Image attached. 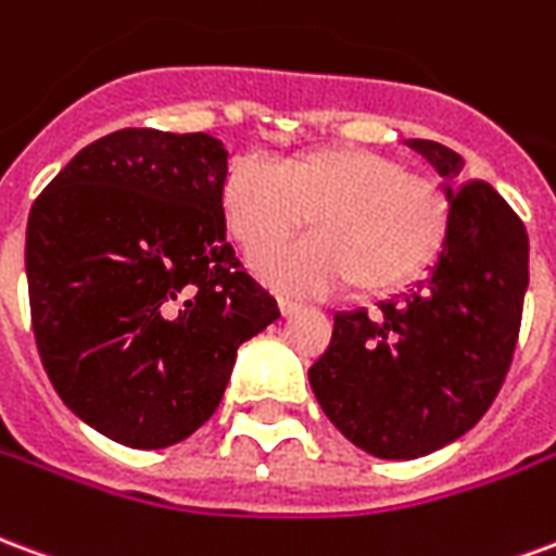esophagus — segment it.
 I'll return each mask as SVG.
<instances>
[{
	"instance_id": "1",
	"label": "esophagus",
	"mask_w": 556,
	"mask_h": 556,
	"mask_svg": "<svg viewBox=\"0 0 556 556\" xmlns=\"http://www.w3.org/2000/svg\"><path fill=\"white\" fill-rule=\"evenodd\" d=\"M278 307H281L283 317H293V314L302 311V302H295V299H290V295H281V299H278Z\"/></svg>"
}]
</instances>
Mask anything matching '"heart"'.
<instances>
[{"label":"heart","mask_w":556,"mask_h":556,"mask_svg":"<svg viewBox=\"0 0 556 556\" xmlns=\"http://www.w3.org/2000/svg\"><path fill=\"white\" fill-rule=\"evenodd\" d=\"M218 206L245 254L273 249L311 222L314 237L254 263L266 281L295 293L346 283L358 295L394 293L427 269L447 228L444 198L427 177L364 148H314L281 165L237 156Z\"/></svg>","instance_id":"b5f03b06"}]
</instances>
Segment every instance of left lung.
Listing matches in <instances>:
<instances>
[{"label":"left lung","mask_w":556,"mask_h":556,"mask_svg":"<svg viewBox=\"0 0 556 556\" xmlns=\"http://www.w3.org/2000/svg\"><path fill=\"white\" fill-rule=\"evenodd\" d=\"M456 180V150L412 139ZM447 233L427 281L403 299L334 314L328 350L307 370L326 417L379 459H417L489 412L513 364L528 290V230L483 180L444 186Z\"/></svg>","instance_id":"left-lung-1"}]
</instances>
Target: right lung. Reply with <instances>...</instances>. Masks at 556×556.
<instances>
[{
  "label": "right lung",
  "mask_w": 556,
  "mask_h": 556,
  "mask_svg": "<svg viewBox=\"0 0 556 556\" xmlns=\"http://www.w3.org/2000/svg\"><path fill=\"white\" fill-rule=\"evenodd\" d=\"M228 150L206 132L117 129L31 204L26 275L40 362L106 439L172 447L225 396L239 343L281 317L225 239Z\"/></svg>",
  "instance_id": "right-lung-1"
}]
</instances>
